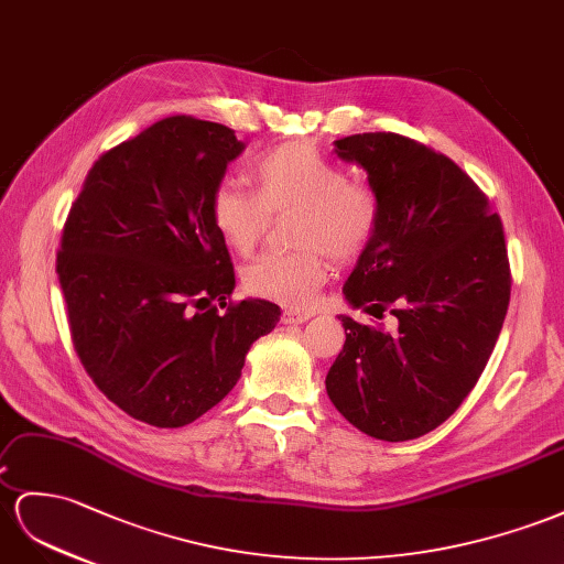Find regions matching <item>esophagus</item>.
I'll return each mask as SVG.
<instances>
[{"mask_svg":"<svg viewBox=\"0 0 564 564\" xmlns=\"http://www.w3.org/2000/svg\"><path fill=\"white\" fill-rule=\"evenodd\" d=\"M307 319H312V312H300V310H285L281 314L283 324H305Z\"/></svg>","mask_w":564,"mask_h":564,"instance_id":"esophagus-1","label":"esophagus"}]
</instances>
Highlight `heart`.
Segmentation results:
<instances>
[{
	"label": "heart",
	"mask_w": 564,
	"mask_h": 564,
	"mask_svg": "<svg viewBox=\"0 0 564 564\" xmlns=\"http://www.w3.org/2000/svg\"><path fill=\"white\" fill-rule=\"evenodd\" d=\"M250 178L254 193L234 181L214 187L212 224L228 248L250 254L262 242L271 214L300 209L297 242L307 250L267 252L245 269L242 281L257 297L305 307L328 276L324 249L350 262L377 238L379 195L367 183L348 181V171L307 142H288L257 156Z\"/></svg>",
	"instance_id": "1"
}]
</instances>
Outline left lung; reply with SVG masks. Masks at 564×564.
I'll use <instances>...</instances> for the list:
<instances>
[{"label": "left lung", "mask_w": 564, "mask_h": 564, "mask_svg": "<svg viewBox=\"0 0 564 564\" xmlns=\"http://www.w3.org/2000/svg\"><path fill=\"white\" fill-rule=\"evenodd\" d=\"M336 154L367 171L381 202L379 234L343 293L395 328L340 314L345 345L326 393L359 431L412 441L441 426L479 381L510 305L498 214L453 159L398 133H359Z\"/></svg>", "instance_id": "left-lung-1"}]
</instances>
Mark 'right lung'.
<instances>
[{
  "label": "right lung",
  "instance_id": "add662e5",
  "mask_svg": "<svg viewBox=\"0 0 564 564\" xmlns=\"http://www.w3.org/2000/svg\"><path fill=\"white\" fill-rule=\"evenodd\" d=\"M242 150L221 123L156 121L97 159L64 224L56 273L74 348L99 391L150 426L219 405L281 319L267 300L214 305L236 273L209 197Z\"/></svg>",
  "mask_w": 564,
  "mask_h": 564
}]
</instances>
